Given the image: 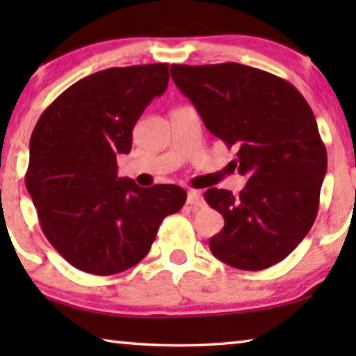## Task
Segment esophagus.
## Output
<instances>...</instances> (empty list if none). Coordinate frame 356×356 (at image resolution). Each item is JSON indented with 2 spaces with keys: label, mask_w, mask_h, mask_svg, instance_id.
<instances>
[{
  "label": "esophagus",
  "mask_w": 356,
  "mask_h": 356,
  "mask_svg": "<svg viewBox=\"0 0 356 356\" xmlns=\"http://www.w3.org/2000/svg\"><path fill=\"white\" fill-rule=\"evenodd\" d=\"M186 204H188V206L191 207V209H201V207H204V197H202V195L200 191H188V196H186Z\"/></svg>",
  "instance_id": "34e87169"
}]
</instances>
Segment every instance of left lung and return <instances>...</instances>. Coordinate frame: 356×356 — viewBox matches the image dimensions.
<instances>
[{"instance_id":"left-lung-1","label":"left lung","mask_w":356,"mask_h":356,"mask_svg":"<svg viewBox=\"0 0 356 356\" xmlns=\"http://www.w3.org/2000/svg\"><path fill=\"white\" fill-rule=\"evenodd\" d=\"M171 76L210 134L237 150L231 165L248 177L237 196L221 188L204 195L225 218L210 251L251 272L281 262L314 225L327 174L308 102L282 78L237 63L172 64Z\"/></svg>"}]
</instances>
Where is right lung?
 <instances>
[{
	"mask_svg": "<svg viewBox=\"0 0 356 356\" xmlns=\"http://www.w3.org/2000/svg\"><path fill=\"white\" fill-rule=\"evenodd\" d=\"M168 81L161 63L95 72L35 124L26 188L48 242L81 272L108 276L134 267L165 216L184 207L186 191L177 185L143 188L118 177L116 156L130 152L136 120Z\"/></svg>",
	"mask_w": 356,
	"mask_h": 356,
	"instance_id": "add662e5",
	"label": "right lung"
}]
</instances>
